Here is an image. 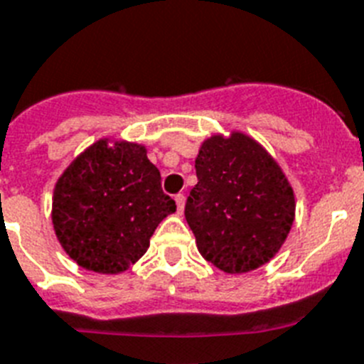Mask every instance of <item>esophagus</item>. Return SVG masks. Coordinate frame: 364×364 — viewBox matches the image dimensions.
<instances>
[{
    "label": "esophagus",
    "instance_id": "obj_1",
    "mask_svg": "<svg viewBox=\"0 0 364 364\" xmlns=\"http://www.w3.org/2000/svg\"><path fill=\"white\" fill-rule=\"evenodd\" d=\"M173 200H176L177 210H179V213H183V209H185V196H183V194H177Z\"/></svg>",
    "mask_w": 364,
    "mask_h": 364
}]
</instances>
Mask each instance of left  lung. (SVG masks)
I'll list each match as a JSON object with an SVG mask.
<instances>
[{"instance_id":"left-lung-1","label":"left lung","mask_w":364,"mask_h":364,"mask_svg":"<svg viewBox=\"0 0 364 364\" xmlns=\"http://www.w3.org/2000/svg\"><path fill=\"white\" fill-rule=\"evenodd\" d=\"M185 218L203 259L246 274L274 259L296 216L292 185L277 161L242 131L210 135L196 157Z\"/></svg>"}]
</instances>
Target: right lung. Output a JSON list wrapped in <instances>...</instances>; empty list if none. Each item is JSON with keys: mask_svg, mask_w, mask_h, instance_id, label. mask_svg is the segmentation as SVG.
Masks as SVG:
<instances>
[{"mask_svg": "<svg viewBox=\"0 0 364 364\" xmlns=\"http://www.w3.org/2000/svg\"><path fill=\"white\" fill-rule=\"evenodd\" d=\"M57 240L85 270L122 274L149 248L176 201L144 144L105 136L73 159L53 188Z\"/></svg>", "mask_w": 364, "mask_h": 364, "instance_id": "right-lung-1", "label": "right lung"}]
</instances>
